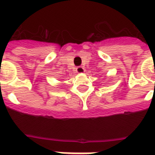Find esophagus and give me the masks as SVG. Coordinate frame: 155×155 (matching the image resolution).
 Segmentation results:
<instances>
[{"instance_id":"esophagus-1","label":"esophagus","mask_w":155,"mask_h":155,"mask_svg":"<svg viewBox=\"0 0 155 155\" xmlns=\"http://www.w3.org/2000/svg\"><path fill=\"white\" fill-rule=\"evenodd\" d=\"M76 71H77L78 73H84V72L85 71V70H84V68L83 66H78V67L76 68Z\"/></svg>"}]
</instances>
